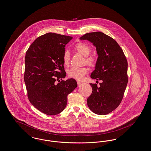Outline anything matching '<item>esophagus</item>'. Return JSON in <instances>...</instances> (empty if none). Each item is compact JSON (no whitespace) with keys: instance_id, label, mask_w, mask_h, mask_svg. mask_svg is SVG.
<instances>
[{"instance_id":"obj_1","label":"esophagus","mask_w":151,"mask_h":151,"mask_svg":"<svg viewBox=\"0 0 151 151\" xmlns=\"http://www.w3.org/2000/svg\"><path fill=\"white\" fill-rule=\"evenodd\" d=\"M77 83H78V86H81V84H83V82H81V81H77Z\"/></svg>"}]
</instances>
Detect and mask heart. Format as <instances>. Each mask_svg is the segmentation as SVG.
Here are the masks:
<instances>
[{"instance_id": "obj_1", "label": "heart", "mask_w": 151, "mask_h": 151, "mask_svg": "<svg viewBox=\"0 0 151 151\" xmlns=\"http://www.w3.org/2000/svg\"><path fill=\"white\" fill-rule=\"evenodd\" d=\"M73 49L78 53L84 56V63L87 64L89 67L93 68L96 66L97 58L93 55H90L91 51V48L86 43L83 42H79L76 43L73 47ZM63 63L65 66H68L70 64V55L68 51H65L62 57ZM88 72V69L86 67L80 68L72 67L68 70V75L70 78L76 80H81L84 75Z\"/></svg>"}]
</instances>
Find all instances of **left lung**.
Masks as SVG:
<instances>
[{
	"mask_svg": "<svg viewBox=\"0 0 151 151\" xmlns=\"http://www.w3.org/2000/svg\"><path fill=\"white\" fill-rule=\"evenodd\" d=\"M93 42L98 58L91 78L102 81L98 87L90 83L92 93L87 98L89 109L99 115H106L121 104L128 84V61L115 40L100 32L86 33L80 38Z\"/></svg>",
	"mask_w": 151,
	"mask_h": 151,
	"instance_id": "1",
	"label": "left lung"
}]
</instances>
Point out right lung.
I'll return each mask as SVG.
<instances>
[{
  "label": "right lung",
  "mask_w": 151,
  "mask_h": 151,
  "mask_svg": "<svg viewBox=\"0 0 151 151\" xmlns=\"http://www.w3.org/2000/svg\"><path fill=\"white\" fill-rule=\"evenodd\" d=\"M72 38L47 33L35 40L26 53L24 81L28 99L37 109L48 116L63 111L68 95L78 86L74 79L62 80L66 76L62 57L65 45Z\"/></svg>",
  "instance_id": "1"
}]
</instances>
